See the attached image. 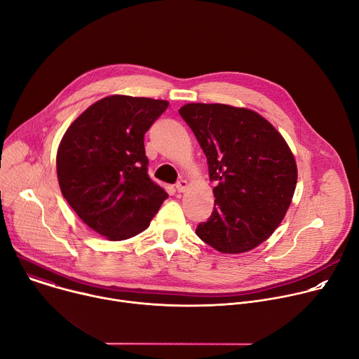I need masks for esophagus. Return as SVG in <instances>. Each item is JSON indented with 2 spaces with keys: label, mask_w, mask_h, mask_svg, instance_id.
<instances>
[{
  "label": "esophagus",
  "mask_w": 359,
  "mask_h": 359,
  "mask_svg": "<svg viewBox=\"0 0 359 359\" xmlns=\"http://www.w3.org/2000/svg\"><path fill=\"white\" fill-rule=\"evenodd\" d=\"M186 187H187V182H186V180H179V182L176 183V190H177L179 193L184 191Z\"/></svg>",
  "instance_id": "obj_1"
}]
</instances>
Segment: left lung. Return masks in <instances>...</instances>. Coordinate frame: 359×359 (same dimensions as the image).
Instances as JSON below:
<instances>
[{
    "label": "left lung",
    "mask_w": 359,
    "mask_h": 359,
    "mask_svg": "<svg viewBox=\"0 0 359 359\" xmlns=\"http://www.w3.org/2000/svg\"><path fill=\"white\" fill-rule=\"evenodd\" d=\"M193 130L216 182L215 209L196 234L220 252L238 254L266 241L284 219L297 184L292 153L257 112L222 104H187Z\"/></svg>",
    "instance_id": "1"
}]
</instances>
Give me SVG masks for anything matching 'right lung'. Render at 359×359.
<instances>
[{
  "mask_svg": "<svg viewBox=\"0 0 359 359\" xmlns=\"http://www.w3.org/2000/svg\"><path fill=\"white\" fill-rule=\"evenodd\" d=\"M168 100L112 95L95 102L65 132L57 153L62 196L108 240L142 233L168 193L147 175L144 133Z\"/></svg>",
  "mask_w": 359,
  "mask_h": 359,
  "instance_id": "add662e5",
  "label": "right lung"
}]
</instances>
